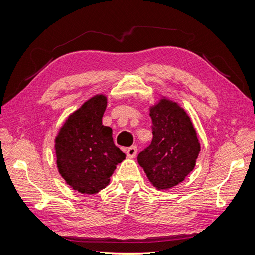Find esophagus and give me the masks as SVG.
Returning <instances> with one entry per match:
<instances>
[{
  "label": "esophagus",
  "instance_id": "obj_1",
  "mask_svg": "<svg viewBox=\"0 0 255 255\" xmlns=\"http://www.w3.org/2000/svg\"><path fill=\"white\" fill-rule=\"evenodd\" d=\"M136 154H137V146H136V145L129 146V148L127 150V155H128V157H130V158L135 157Z\"/></svg>",
  "mask_w": 255,
  "mask_h": 255
}]
</instances>
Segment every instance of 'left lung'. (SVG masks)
<instances>
[{"label": "left lung", "instance_id": "8db88e82", "mask_svg": "<svg viewBox=\"0 0 255 255\" xmlns=\"http://www.w3.org/2000/svg\"><path fill=\"white\" fill-rule=\"evenodd\" d=\"M150 116L153 139L137 159L154 187L168 189L195 168L200 143L188 115L175 102L161 99Z\"/></svg>", "mask_w": 255, "mask_h": 255}]
</instances>
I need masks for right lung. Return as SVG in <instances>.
I'll return each mask as SVG.
<instances>
[{"label":"right lung","mask_w":255,"mask_h":255,"mask_svg":"<svg viewBox=\"0 0 255 255\" xmlns=\"http://www.w3.org/2000/svg\"><path fill=\"white\" fill-rule=\"evenodd\" d=\"M107 100L95 96L75 111L55 139L56 163L68 185L82 194H97L110 183L126 154L115 145L113 130L102 125Z\"/></svg>","instance_id":"add662e5"}]
</instances>
